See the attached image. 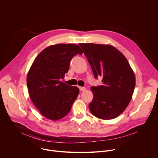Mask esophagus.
<instances>
[{"mask_svg": "<svg viewBox=\"0 0 158 158\" xmlns=\"http://www.w3.org/2000/svg\"><path fill=\"white\" fill-rule=\"evenodd\" d=\"M79 89L81 91H85L86 88L85 87H79Z\"/></svg>", "mask_w": 158, "mask_h": 158, "instance_id": "34e87169", "label": "esophagus"}]
</instances>
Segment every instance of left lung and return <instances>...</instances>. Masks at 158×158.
Listing matches in <instances>:
<instances>
[{
    "label": "left lung",
    "instance_id": "8db88e82",
    "mask_svg": "<svg viewBox=\"0 0 158 158\" xmlns=\"http://www.w3.org/2000/svg\"><path fill=\"white\" fill-rule=\"evenodd\" d=\"M94 77H102L103 84L91 87V113L104 120L119 116L129 104L135 85L134 73L125 56L110 45L80 44Z\"/></svg>",
    "mask_w": 158,
    "mask_h": 158
}]
</instances>
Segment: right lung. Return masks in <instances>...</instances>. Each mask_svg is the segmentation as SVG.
<instances>
[{"label":"right lung","instance_id":"add662e5","mask_svg":"<svg viewBox=\"0 0 158 158\" xmlns=\"http://www.w3.org/2000/svg\"><path fill=\"white\" fill-rule=\"evenodd\" d=\"M74 44H59L44 49L35 59L27 73L30 98L40 114L57 121L69 112L79 90L61 81L69 71L72 58L82 54Z\"/></svg>","mask_w":158,"mask_h":158}]
</instances>
